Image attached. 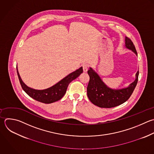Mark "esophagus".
<instances>
[{
	"mask_svg": "<svg viewBox=\"0 0 154 154\" xmlns=\"http://www.w3.org/2000/svg\"><path fill=\"white\" fill-rule=\"evenodd\" d=\"M82 68H83V71L84 72H86L87 70H88V66L87 64H84L82 66Z\"/></svg>",
	"mask_w": 154,
	"mask_h": 154,
	"instance_id": "1",
	"label": "esophagus"
}]
</instances>
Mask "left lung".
<instances>
[{"mask_svg": "<svg viewBox=\"0 0 154 154\" xmlns=\"http://www.w3.org/2000/svg\"><path fill=\"white\" fill-rule=\"evenodd\" d=\"M125 47L131 50L136 55V51L132 42L125 37ZM90 81L87 86V96L89 100L100 108H112L125 102L132 94L138 82L139 72L135 75V79L128 87L121 89H112L108 87L101 79L99 75L91 67L87 72Z\"/></svg>", "mask_w": 154, "mask_h": 154, "instance_id": "left-lung-1", "label": "left lung"}]
</instances>
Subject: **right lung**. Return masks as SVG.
<instances>
[{"label": "right lung", "instance_id": "right-lung-1", "mask_svg": "<svg viewBox=\"0 0 154 154\" xmlns=\"http://www.w3.org/2000/svg\"><path fill=\"white\" fill-rule=\"evenodd\" d=\"M83 72L82 67L70 73L62 80L54 85L45 90H35L28 87L22 80L19 73L17 67V72L20 85L23 90L32 98L45 103H51L60 100L65 94L69 84Z\"/></svg>", "mask_w": 154, "mask_h": 154}]
</instances>
